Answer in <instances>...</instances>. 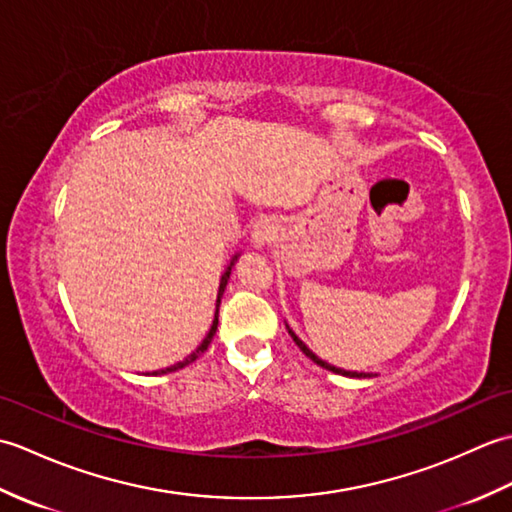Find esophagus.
Listing matches in <instances>:
<instances>
[{
    "mask_svg": "<svg viewBox=\"0 0 512 512\" xmlns=\"http://www.w3.org/2000/svg\"><path fill=\"white\" fill-rule=\"evenodd\" d=\"M279 237V226L275 220H259L250 233V242L255 248H266Z\"/></svg>",
    "mask_w": 512,
    "mask_h": 512,
    "instance_id": "esophagus-1",
    "label": "esophagus"
}]
</instances>
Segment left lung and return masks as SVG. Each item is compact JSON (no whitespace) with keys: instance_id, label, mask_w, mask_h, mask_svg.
I'll use <instances>...</instances> for the list:
<instances>
[{"instance_id":"left-lung-1","label":"left lung","mask_w":512,"mask_h":512,"mask_svg":"<svg viewBox=\"0 0 512 512\" xmlns=\"http://www.w3.org/2000/svg\"><path fill=\"white\" fill-rule=\"evenodd\" d=\"M286 328H288V334L292 336V341H295V343L299 345V350H301L303 354H306V356L310 358V361H312V363H317L319 367H323V369H328V372H334V374H341V376H347V378H372V374H365V372H350V369H341V367H334V365H330V363H325V361H323V358H319L317 354H314V352L310 350V347H308L306 343H303V341L299 339V336L295 334V330H292L288 323H286Z\"/></svg>"}]
</instances>
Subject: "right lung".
<instances>
[{"mask_svg":"<svg viewBox=\"0 0 512 512\" xmlns=\"http://www.w3.org/2000/svg\"><path fill=\"white\" fill-rule=\"evenodd\" d=\"M237 259H239V253H237V255H233V259H231V262H228V266H226V270H224V275H222V279H220V288H217V301H215V314H213V323H211V330L206 332L204 341H202L198 347H195V352H191L187 358H184V361H180V363H176V365H171V367L160 369V372H154V376H158V374H171V372H178V369H182V367H187L189 363H193L195 358H198L200 354H204V352H206V347L211 345L213 336H215V332H217V317H220V303H222V295H224V290H226L228 279H231V270L235 268Z\"/></svg>","mask_w":512,"mask_h":512,"instance_id":"right-lung-1","label":"right lung"}]
</instances>
